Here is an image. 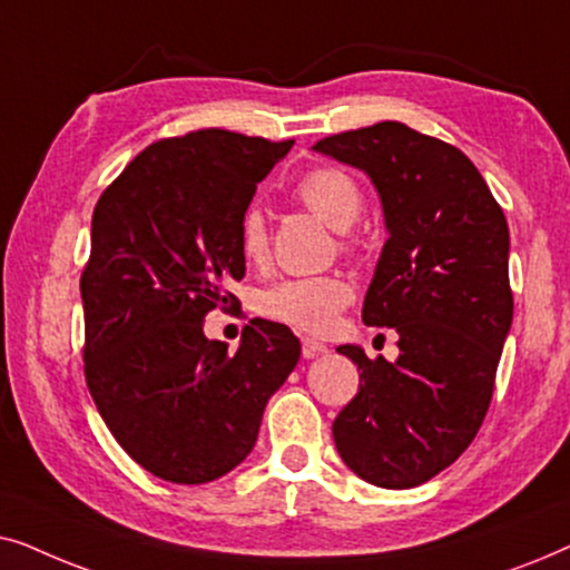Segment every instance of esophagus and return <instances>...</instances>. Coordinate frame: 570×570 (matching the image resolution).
<instances>
[{
	"label": "esophagus",
	"instance_id": "34e87169",
	"mask_svg": "<svg viewBox=\"0 0 570 570\" xmlns=\"http://www.w3.org/2000/svg\"><path fill=\"white\" fill-rule=\"evenodd\" d=\"M326 350H330V347H326L324 342H318V340H311V337H303V340H301V353H303V357L324 355Z\"/></svg>",
	"mask_w": 570,
	"mask_h": 570
}]
</instances>
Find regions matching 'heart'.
Returning <instances> with one entry per match:
<instances>
[{"label":"heart","instance_id":"1","mask_svg":"<svg viewBox=\"0 0 570 570\" xmlns=\"http://www.w3.org/2000/svg\"><path fill=\"white\" fill-rule=\"evenodd\" d=\"M295 197L311 213L322 217L337 230H347L363 215L365 197L353 174L337 166H314L298 178ZM342 248L355 252L357 240L345 233ZM238 252L246 264L262 267L269 259V230L259 207H246L238 220ZM355 298V287L345 275H306L287 277L269 285L256 298V311L269 322L285 324L295 332L324 334L330 332L342 311Z\"/></svg>","mask_w":570,"mask_h":570}]
</instances>
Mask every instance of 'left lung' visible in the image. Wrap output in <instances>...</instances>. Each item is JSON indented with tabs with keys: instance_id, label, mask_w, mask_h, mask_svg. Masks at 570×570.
<instances>
[{
	"instance_id": "left-lung-1",
	"label": "left lung",
	"mask_w": 570,
	"mask_h": 570,
	"mask_svg": "<svg viewBox=\"0 0 570 570\" xmlns=\"http://www.w3.org/2000/svg\"><path fill=\"white\" fill-rule=\"evenodd\" d=\"M314 150L379 189L389 238L363 322L400 334L394 363L337 347L363 384L334 420V446L371 485L415 488L462 456L493 400L513 318L509 223L459 147L402 121L340 131Z\"/></svg>"
}]
</instances>
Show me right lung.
Instances as JSON below:
<instances>
[{"mask_svg": "<svg viewBox=\"0 0 570 570\" xmlns=\"http://www.w3.org/2000/svg\"><path fill=\"white\" fill-rule=\"evenodd\" d=\"M291 147L228 129L160 139L92 209L85 381L114 439L155 478L199 485L244 462L298 363L285 324L252 318L236 353L202 332L209 311L238 306V220Z\"/></svg>", "mask_w": 570, "mask_h": 570, "instance_id": "add662e5", "label": "right lung"}]
</instances>
